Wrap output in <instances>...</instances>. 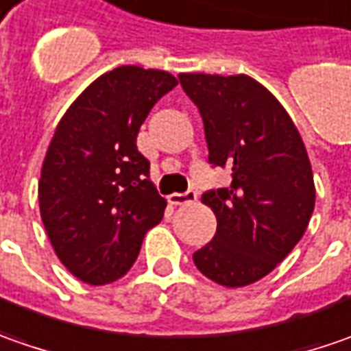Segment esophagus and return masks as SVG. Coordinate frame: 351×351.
I'll return each instance as SVG.
<instances>
[{"label":"esophagus","instance_id":"1","mask_svg":"<svg viewBox=\"0 0 351 351\" xmlns=\"http://www.w3.org/2000/svg\"><path fill=\"white\" fill-rule=\"evenodd\" d=\"M198 199V194L194 190H188L184 194H171L169 196V204L171 206H184V204H192Z\"/></svg>","mask_w":351,"mask_h":351}]
</instances>
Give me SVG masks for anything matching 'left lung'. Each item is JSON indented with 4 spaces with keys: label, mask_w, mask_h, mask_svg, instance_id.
<instances>
[{
    "label": "left lung",
    "mask_w": 351,
    "mask_h": 351,
    "mask_svg": "<svg viewBox=\"0 0 351 351\" xmlns=\"http://www.w3.org/2000/svg\"><path fill=\"white\" fill-rule=\"evenodd\" d=\"M178 79L204 120L210 163L233 171L231 186L202 196L217 231L194 264L215 284L245 287L272 272L311 221L317 192L307 149L282 103L250 75Z\"/></svg>",
    "instance_id": "1"
}]
</instances>
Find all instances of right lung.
I'll return each instance as SVG.
<instances>
[{"label": "right lung", "instance_id": "obj_1", "mask_svg": "<svg viewBox=\"0 0 351 351\" xmlns=\"http://www.w3.org/2000/svg\"><path fill=\"white\" fill-rule=\"evenodd\" d=\"M176 77L120 66L97 77L58 122L38 180L40 217L60 262L77 280L104 285L136 262L167 199L138 152L139 126Z\"/></svg>", "mask_w": 351, "mask_h": 351}]
</instances>
